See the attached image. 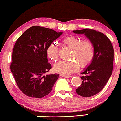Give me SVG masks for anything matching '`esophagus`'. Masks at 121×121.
<instances>
[{"label":"esophagus","mask_w":121,"mask_h":121,"mask_svg":"<svg viewBox=\"0 0 121 121\" xmlns=\"http://www.w3.org/2000/svg\"><path fill=\"white\" fill-rule=\"evenodd\" d=\"M60 76H63V77H65V78H69L71 77L70 75H61Z\"/></svg>","instance_id":"obj_1"}]
</instances>
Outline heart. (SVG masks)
Returning a JSON list of instances; mask_svg holds the SVG:
<instances>
[{
    "instance_id": "obj_1",
    "label": "heart",
    "mask_w": 121,
    "mask_h": 121,
    "mask_svg": "<svg viewBox=\"0 0 121 121\" xmlns=\"http://www.w3.org/2000/svg\"><path fill=\"white\" fill-rule=\"evenodd\" d=\"M62 42L72 49L71 59L75 61L60 60L54 66L56 72L68 75L79 70L80 66L84 69L88 67L93 60L95 49L92 41L89 39L81 40L80 38L69 35L62 39ZM47 55L51 61L56 62L59 58V48L56 42H52L47 49Z\"/></svg>"
}]
</instances>
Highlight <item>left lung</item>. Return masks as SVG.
<instances>
[{
	"mask_svg": "<svg viewBox=\"0 0 121 121\" xmlns=\"http://www.w3.org/2000/svg\"><path fill=\"white\" fill-rule=\"evenodd\" d=\"M76 34H84L95 45V54L90 65L82 74V84L76 89L78 95L91 97L104 88L111 76L113 69L114 49L111 41L103 33L91 29L73 30Z\"/></svg>",
	"mask_w": 121,
	"mask_h": 121,
	"instance_id": "1",
	"label": "left lung"
}]
</instances>
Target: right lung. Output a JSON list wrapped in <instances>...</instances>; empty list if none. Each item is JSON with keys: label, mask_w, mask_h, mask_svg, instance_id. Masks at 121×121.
Returning a JSON list of instances; mask_svg holds the SVG:
<instances>
[{"label": "right lung", "mask_w": 121, "mask_h": 121, "mask_svg": "<svg viewBox=\"0 0 121 121\" xmlns=\"http://www.w3.org/2000/svg\"><path fill=\"white\" fill-rule=\"evenodd\" d=\"M39 26L29 28L17 39L10 65L16 83L24 94L41 98L52 91L59 75H45L52 68L48 62L47 49L62 35Z\"/></svg>", "instance_id": "add662e5"}]
</instances>
